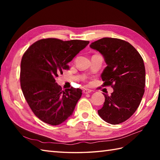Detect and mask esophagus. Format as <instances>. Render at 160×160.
Wrapping results in <instances>:
<instances>
[{
  "label": "esophagus",
  "mask_w": 160,
  "mask_h": 160,
  "mask_svg": "<svg viewBox=\"0 0 160 160\" xmlns=\"http://www.w3.org/2000/svg\"><path fill=\"white\" fill-rule=\"evenodd\" d=\"M91 89H84V90H83V93H84V94H88V93H91Z\"/></svg>",
  "instance_id": "34e87169"
}]
</instances>
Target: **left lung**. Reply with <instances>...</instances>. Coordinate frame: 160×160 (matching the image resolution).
I'll use <instances>...</instances> for the list:
<instances>
[{
  "instance_id": "obj_1",
  "label": "left lung",
  "mask_w": 160,
  "mask_h": 160,
  "mask_svg": "<svg viewBox=\"0 0 160 160\" xmlns=\"http://www.w3.org/2000/svg\"><path fill=\"white\" fill-rule=\"evenodd\" d=\"M90 47L99 52L107 64L101 74L103 86L113 89L111 96L104 94V105L98 113L107 123H122L137 110L144 93L143 59L130 43L121 39L103 38Z\"/></svg>"
}]
</instances>
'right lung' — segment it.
<instances>
[{"instance_id":"add662e5","label":"right lung","mask_w":160,"mask_h":160,"mask_svg":"<svg viewBox=\"0 0 160 160\" xmlns=\"http://www.w3.org/2000/svg\"><path fill=\"white\" fill-rule=\"evenodd\" d=\"M89 41L57 38L38 40L29 47L20 64V86L29 107L40 120L53 126L73 114L82 96L80 89L62 90L56 78Z\"/></svg>"}]
</instances>
